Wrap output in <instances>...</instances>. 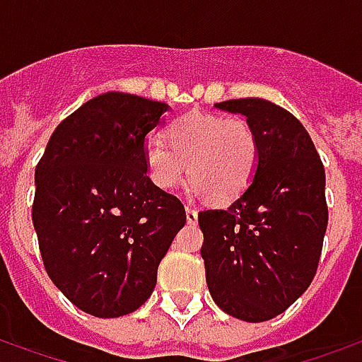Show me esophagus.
I'll use <instances>...</instances> for the list:
<instances>
[{
  "mask_svg": "<svg viewBox=\"0 0 362 362\" xmlns=\"http://www.w3.org/2000/svg\"><path fill=\"white\" fill-rule=\"evenodd\" d=\"M186 221L188 223H196L197 221V211L194 207H186Z\"/></svg>",
  "mask_w": 362,
  "mask_h": 362,
  "instance_id": "1",
  "label": "esophagus"
}]
</instances>
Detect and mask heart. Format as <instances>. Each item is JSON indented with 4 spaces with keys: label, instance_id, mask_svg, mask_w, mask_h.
Returning a JSON list of instances; mask_svg holds the SVG:
<instances>
[{
    "label": "heart",
    "instance_id": "1",
    "mask_svg": "<svg viewBox=\"0 0 362 362\" xmlns=\"http://www.w3.org/2000/svg\"><path fill=\"white\" fill-rule=\"evenodd\" d=\"M165 143L151 137L143 163L153 186L189 184L213 204H228L250 188L259 165V141L243 118L192 112L166 127Z\"/></svg>",
    "mask_w": 362,
    "mask_h": 362
}]
</instances>
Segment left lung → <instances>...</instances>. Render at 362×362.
<instances>
[{"mask_svg":"<svg viewBox=\"0 0 362 362\" xmlns=\"http://www.w3.org/2000/svg\"><path fill=\"white\" fill-rule=\"evenodd\" d=\"M243 114L259 141L250 188L227 209L199 211L205 279L221 310L244 322L285 312L316 275L327 227L326 173L298 119L264 98L215 104Z\"/></svg>","mask_w":362,"mask_h":362,"instance_id":"left-lung-1","label":"left lung"}]
</instances>
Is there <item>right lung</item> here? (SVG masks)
I'll list each match as a JSON object with an SVG mask.
<instances>
[{
    "instance_id": "obj_1",
    "label": "right lung",
    "mask_w": 362,
    "mask_h": 362,
    "mask_svg": "<svg viewBox=\"0 0 362 362\" xmlns=\"http://www.w3.org/2000/svg\"><path fill=\"white\" fill-rule=\"evenodd\" d=\"M168 104L127 93L90 98L59 124L36 166L33 223L54 285L87 314L137 310L186 223L147 176L143 147Z\"/></svg>"
}]
</instances>
